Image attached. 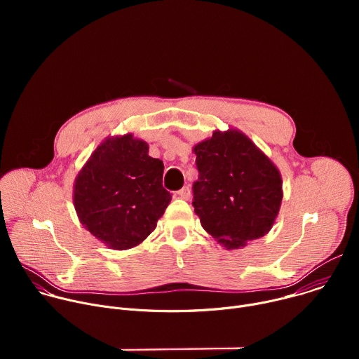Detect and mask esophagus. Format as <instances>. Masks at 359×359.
<instances>
[{
  "instance_id": "34e87169",
  "label": "esophagus",
  "mask_w": 359,
  "mask_h": 359,
  "mask_svg": "<svg viewBox=\"0 0 359 359\" xmlns=\"http://www.w3.org/2000/svg\"><path fill=\"white\" fill-rule=\"evenodd\" d=\"M177 194H179V197L183 198V200H190V197H191V193H190V189H189V187L180 189V190L177 191Z\"/></svg>"
}]
</instances>
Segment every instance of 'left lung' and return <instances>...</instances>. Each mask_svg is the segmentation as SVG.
Wrapping results in <instances>:
<instances>
[{"label":"left lung","instance_id":"obj_1","mask_svg":"<svg viewBox=\"0 0 359 359\" xmlns=\"http://www.w3.org/2000/svg\"><path fill=\"white\" fill-rule=\"evenodd\" d=\"M193 151V208L201 227L227 250L266 236L283 200L281 173L271 159L237 129L215 130Z\"/></svg>","mask_w":359,"mask_h":359}]
</instances>
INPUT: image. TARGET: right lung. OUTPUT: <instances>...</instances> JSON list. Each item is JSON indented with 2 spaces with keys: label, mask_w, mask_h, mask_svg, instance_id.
<instances>
[{
  "label": "right lung",
  "mask_w": 359,
  "mask_h": 359,
  "mask_svg": "<svg viewBox=\"0 0 359 359\" xmlns=\"http://www.w3.org/2000/svg\"><path fill=\"white\" fill-rule=\"evenodd\" d=\"M163 162L132 133L109 136L79 170L74 206L79 222L114 250L139 245L163 216L172 194L163 189Z\"/></svg>",
  "instance_id": "add662e5"
}]
</instances>
